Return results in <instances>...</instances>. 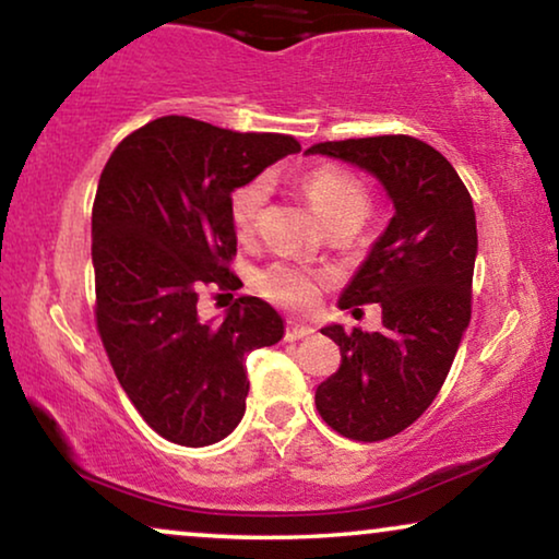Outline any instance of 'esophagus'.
Wrapping results in <instances>:
<instances>
[{"label": "esophagus", "mask_w": 559, "mask_h": 559, "mask_svg": "<svg viewBox=\"0 0 559 559\" xmlns=\"http://www.w3.org/2000/svg\"><path fill=\"white\" fill-rule=\"evenodd\" d=\"M311 334H313V326L311 324H304V321H296V319L288 321L286 336H288L290 342H294V340H306V336H311Z\"/></svg>", "instance_id": "esophagus-1"}]
</instances>
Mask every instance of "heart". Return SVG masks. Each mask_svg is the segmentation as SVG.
I'll return each mask as SVG.
<instances>
[{
    "mask_svg": "<svg viewBox=\"0 0 559 559\" xmlns=\"http://www.w3.org/2000/svg\"><path fill=\"white\" fill-rule=\"evenodd\" d=\"M301 190L313 210L324 217L326 225L342 217L365 219L369 210V192L365 182L352 171L334 167V164H319L304 171ZM265 202H269V179L255 177L233 192L230 198V217L240 240L255 235L258 219L263 215ZM324 273L306 269L301 263L276 261L258 271L255 286L265 298L276 301L288 309H306L317 301Z\"/></svg>",
    "mask_w": 559,
    "mask_h": 559,
    "instance_id": "1",
    "label": "heart"
}]
</instances>
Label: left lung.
<instances>
[{
    "label": "left lung",
    "instance_id": "obj_1",
    "mask_svg": "<svg viewBox=\"0 0 559 559\" xmlns=\"http://www.w3.org/2000/svg\"><path fill=\"white\" fill-rule=\"evenodd\" d=\"M306 154L369 171L395 207L340 296V309L380 304L382 329H321L340 344L342 365L317 388V411L340 436L372 443L428 411L466 334L478 253L474 202L443 154L403 133L324 141Z\"/></svg>",
    "mask_w": 559,
    "mask_h": 559
}]
</instances>
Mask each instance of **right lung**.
Returning a JSON list of instances; mask_svg holds the SVG:
<instances>
[{
  "mask_svg": "<svg viewBox=\"0 0 559 559\" xmlns=\"http://www.w3.org/2000/svg\"><path fill=\"white\" fill-rule=\"evenodd\" d=\"M296 152L283 133L162 116L106 162L91 230L98 334L133 407L171 443L230 436L246 413V357L281 342L271 304L240 296L223 321H202L198 290L238 288L233 192Z\"/></svg>",
  "mask_w": 559,
  "mask_h": 559,
  "instance_id": "obj_1",
  "label": "right lung"
}]
</instances>
